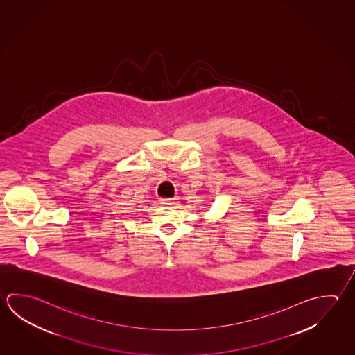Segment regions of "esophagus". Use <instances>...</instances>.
<instances>
[{"mask_svg": "<svg viewBox=\"0 0 355 355\" xmlns=\"http://www.w3.org/2000/svg\"><path fill=\"white\" fill-rule=\"evenodd\" d=\"M160 202L164 207H176L179 204V199H176V198H174V199H162Z\"/></svg>", "mask_w": 355, "mask_h": 355, "instance_id": "34e87169", "label": "esophagus"}]
</instances>
